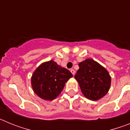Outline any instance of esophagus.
<instances>
[{
  "label": "esophagus",
  "mask_w": 130,
  "mask_h": 130,
  "mask_svg": "<svg viewBox=\"0 0 130 130\" xmlns=\"http://www.w3.org/2000/svg\"><path fill=\"white\" fill-rule=\"evenodd\" d=\"M70 72H71V73H72V74H73V75H75V70H73V69H72V70H70Z\"/></svg>",
  "instance_id": "obj_1"
}]
</instances>
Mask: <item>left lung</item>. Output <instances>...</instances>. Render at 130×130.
<instances>
[{
  "label": "left lung",
  "instance_id": "1",
  "mask_svg": "<svg viewBox=\"0 0 130 130\" xmlns=\"http://www.w3.org/2000/svg\"><path fill=\"white\" fill-rule=\"evenodd\" d=\"M79 67L74 77L83 94L92 101H97L105 96L111 83V77L106 69L92 58L79 62Z\"/></svg>",
  "mask_w": 130,
  "mask_h": 130
}]
</instances>
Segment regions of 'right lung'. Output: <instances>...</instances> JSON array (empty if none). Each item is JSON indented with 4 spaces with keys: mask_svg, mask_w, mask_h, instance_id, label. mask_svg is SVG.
<instances>
[{
    "mask_svg": "<svg viewBox=\"0 0 130 130\" xmlns=\"http://www.w3.org/2000/svg\"><path fill=\"white\" fill-rule=\"evenodd\" d=\"M72 77L68 70L51 60L36 69L31 77V85L35 94L40 98L51 101L58 96L66 83Z\"/></svg>",
    "mask_w": 130,
    "mask_h": 130,
    "instance_id": "1",
    "label": "right lung"
}]
</instances>
